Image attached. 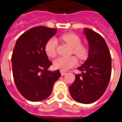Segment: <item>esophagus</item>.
Here are the masks:
<instances>
[{
  "label": "esophagus",
  "mask_w": 122,
  "mask_h": 122,
  "mask_svg": "<svg viewBox=\"0 0 122 122\" xmlns=\"http://www.w3.org/2000/svg\"><path fill=\"white\" fill-rule=\"evenodd\" d=\"M61 76H64V75H65L66 74V72L65 71H61Z\"/></svg>",
  "instance_id": "1"
}]
</instances>
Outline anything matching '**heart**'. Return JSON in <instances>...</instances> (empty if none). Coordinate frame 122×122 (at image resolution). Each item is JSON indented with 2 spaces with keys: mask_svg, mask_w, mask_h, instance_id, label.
Segmentation results:
<instances>
[{
  "mask_svg": "<svg viewBox=\"0 0 122 122\" xmlns=\"http://www.w3.org/2000/svg\"><path fill=\"white\" fill-rule=\"evenodd\" d=\"M61 39L68 43L72 47V51L79 58H86L87 55V50L85 46L81 44V39L78 35L73 33H66L61 36ZM57 41L55 38H51L46 42L45 45V51L47 56L53 57L56 55V48ZM78 63L76 57H58L53 61V66L57 69L63 71L69 70Z\"/></svg>",
  "mask_w": 122,
  "mask_h": 122,
  "instance_id": "obj_1",
  "label": "heart"
}]
</instances>
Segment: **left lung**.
<instances>
[{
  "label": "left lung",
  "instance_id": "obj_1",
  "mask_svg": "<svg viewBox=\"0 0 122 122\" xmlns=\"http://www.w3.org/2000/svg\"><path fill=\"white\" fill-rule=\"evenodd\" d=\"M84 32L89 44L88 58L78 68L82 73L75 75L69 92L77 102L90 104L99 99L107 88L112 59L107 44L99 34L87 28Z\"/></svg>",
  "mask_w": 122,
  "mask_h": 122
}]
</instances>
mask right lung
<instances>
[{"label": "right lung", "mask_w": 122, "mask_h": 122, "mask_svg": "<svg viewBox=\"0 0 122 122\" xmlns=\"http://www.w3.org/2000/svg\"><path fill=\"white\" fill-rule=\"evenodd\" d=\"M56 32V29L35 27L16 41L12 56V73L17 90L29 101L36 102L48 98L61 76L59 70H48L51 62L45 51L46 44Z\"/></svg>", "instance_id": "1"}]
</instances>
